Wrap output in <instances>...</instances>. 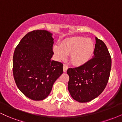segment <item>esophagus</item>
<instances>
[{
	"label": "esophagus",
	"instance_id": "1",
	"mask_svg": "<svg viewBox=\"0 0 122 122\" xmlns=\"http://www.w3.org/2000/svg\"><path fill=\"white\" fill-rule=\"evenodd\" d=\"M68 69V66L66 64H64L63 66V70H64V72H66L67 71V69Z\"/></svg>",
	"mask_w": 122,
	"mask_h": 122
}]
</instances>
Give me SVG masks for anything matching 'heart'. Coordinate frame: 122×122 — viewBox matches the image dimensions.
<instances>
[{
  "mask_svg": "<svg viewBox=\"0 0 122 122\" xmlns=\"http://www.w3.org/2000/svg\"><path fill=\"white\" fill-rule=\"evenodd\" d=\"M54 51L60 60H64L66 55L71 54L70 58L73 64L80 65L91 57L94 51V43L89 38L73 37L64 41L60 47H54Z\"/></svg>",
  "mask_w": 122,
  "mask_h": 122,
  "instance_id": "heart-1",
  "label": "heart"
}]
</instances>
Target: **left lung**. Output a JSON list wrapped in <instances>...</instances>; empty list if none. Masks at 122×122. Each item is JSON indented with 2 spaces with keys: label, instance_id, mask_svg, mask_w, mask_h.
Segmentation results:
<instances>
[{
  "label": "left lung",
  "instance_id": "8db88e82",
  "mask_svg": "<svg viewBox=\"0 0 122 122\" xmlns=\"http://www.w3.org/2000/svg\"><path fill=\"white\" fill-rule=\"evenodd\" d=\"M93 58L81 66L67 70L68 90L73 99L86 103L99 96L110 77L111 57L103 41L95 37Z\"/></svg>",
  "mask_w": 122,
  "mask_h": 122
}]
</instances>
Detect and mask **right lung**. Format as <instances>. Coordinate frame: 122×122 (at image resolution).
Masks as SVG:
<instances>
[{
  "label": "right lung",
  "instance_id": "add662e5",
  "mask_svg": "<svg viewBox=\"0 0 122 122\" xmlns=\"http://www.w3.org/2000/svg\"><path fill=\"white\" fill-rule=\"evenodd\" d=\"M46 30L29 32L15 48L12 72L15 83L33 100L48 96L54 82L63 73V64L51 60L53 38Z\"/></svg>",
  "mask_w": 122,
  "mask_h": 122
}]
</instances>
